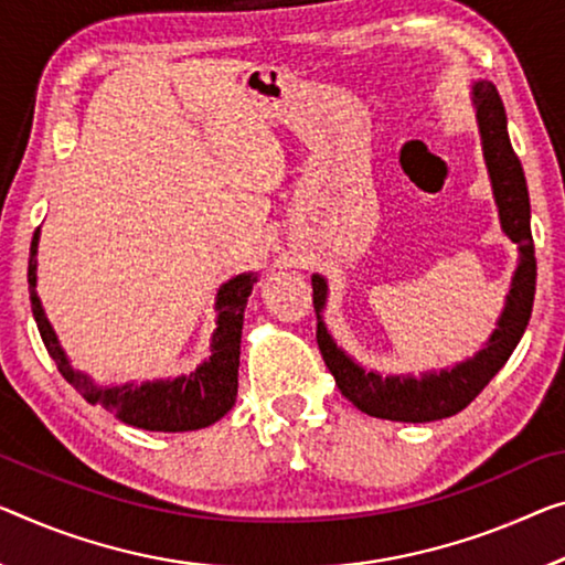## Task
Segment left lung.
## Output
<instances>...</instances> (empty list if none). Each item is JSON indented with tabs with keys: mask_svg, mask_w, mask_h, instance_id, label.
Instances as JSON below:
<instances>
[{
	"mask_svg": "<svg viewBox=\"0 0 565 565\" xmlns=\"http://www.w3.org/2000/svg\"><path fill=\"white\" fill-rule=\"evenodd\" d=\"M475 108L502 230L520 247V265L513 277V288H510L505 312H502L498 331L492 333L488 349H482L475 359L459 363L452 371L427 373L422 379L379 376L373 371H363L338 349L333 338L328 335L326 326L318 323V349L328 371L333 373L341 394L353 406H359L363 414L379 416V419L419 424L445 419V416L462 412L490 384L494 373L505 366L520 335L525 333L527 320H531L535 298V255L525 173L513 146H510L505 108H502L498 88L492 83L482 81L475 85ZM323 302L326 282L323 277L316 275L312 277V306H316V312H320Z\"/></svg>",
	"mask_w": 565,
	"mask_h": 565,
	"instance_id": "left-lung-1",
	"label": "left lung"
}]
</instances>
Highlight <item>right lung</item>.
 I'll list each match as a JSON object with an SVG mask.
<instances>
[{
  "label": "right lung",
  "mask_w": 565,
  "mask_h": 565,
  "mask_svg": "<svg viewBox=\"0 0 565 565\" xmlns=\"http://www.w3.org/2000/svg\"><path fill=\"white\" fill-rule=\"evenodd\" d=\"M38 234L34 232L32 247H30V267H28V282H30V300H32V316L38 320L42 343H45L52 361L57 363V371L63 373L65 381L75 386L85 402L100 404L103 409L116 414L120 422L131 424L138 429L149 431H189L210 427L216 419L232 409L234 398H237V369H239V338H242V312H245L249 290H253L255 277L239 275L222 285L220 298H216V310H220V320H216L214 331V345L210 361L202 363L189 376L173 379V381H156V384L143 386H120V388H95L93 381L83 373H77L67 363L63 349H60L55 331L47 323L45 310H42L38 292H34V255H38Z\"/></svg>",
  "instance_id": "obj_1"
}]
</instances>
